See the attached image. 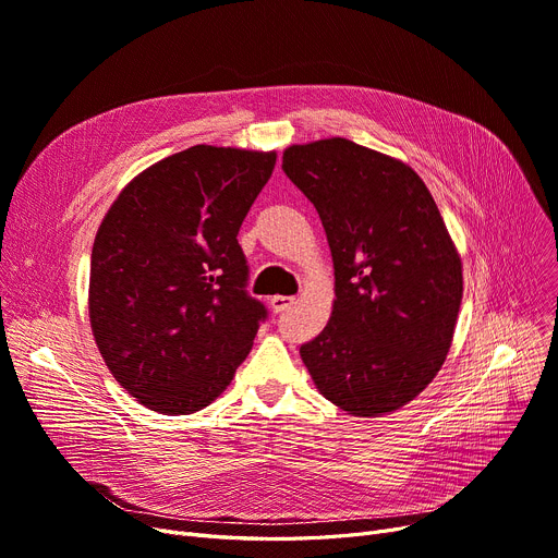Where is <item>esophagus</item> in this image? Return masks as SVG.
<instances>
[{"instance_id":"34e87169","label":"esophagus","mask_w":558,"mask_h":558,"mask_svg":"<svg viewBox=\"0 0 558 558\" xmlns=\"http://www.w3.org/2000/svg\"><path fill=\"white\" fill-rule=\"evenodd\" d=\"M296 303V299L294 296H274L271 299V310L276 312V314H280V312H284V310H289L291 305H294Z\"/></svg>"}]
</instances>
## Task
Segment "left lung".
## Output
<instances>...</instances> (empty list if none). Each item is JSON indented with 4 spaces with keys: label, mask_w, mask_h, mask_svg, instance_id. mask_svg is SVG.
<instances>
[{
    "label": "left lung",
    "mask_w": 558,
    "mask_h": 558,
    "mask_svg": "<svg viewBox=\"0 0 558 558\" xmlns=\"http://www.w3.org/2000/svg\"><path fill=\"white\" fill-rule=\"evenodd\" d=\"M282 171L335 264L332 316L301 357L343 412H393L432 383L454 335L461 259L441 213L412 167L343 137L289 146Z\"/></svg>",
    "instance_id": "left-lung-1"
}]
</instances>
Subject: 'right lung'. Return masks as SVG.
Instances as JSON below:
<instances>
[{
    "mask_svg": "<svg viewBox=\"0 0 558 558\" xmlns=\"http://www.w3.org/2000/svg\"><path fill=\"white\" fill-rule=\"evenodd\" d=\"M276 154L196 144L133 179L110 205L90 259L99 353L154 412L208 407L269 316L248 294L238 242Z\"/></svg>",
    "mask_w": 558,
    "mask_h": 558,
    "instance_id": "right-lung-1",
    "label": "right lung"
}]
</instances>
